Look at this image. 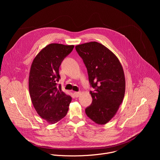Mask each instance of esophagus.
<instances>
[{
	"label": "esophagus",
	"instance_id": "34e87169",
	"mask_svg": "<svg viewBox=\"0 0 160 160\" xmlns=\"http://www.w3.org/2000/svg\"><path fill=\"white\" fill-rule=\"evenodd\" d=\"M80 92H74V96H75V97H76V98H78L80 95Z\"/></svg>",
	"mask_w": 160,
	"mask_h": 160
}]
</instances>
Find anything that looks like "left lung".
<instances>
[{
  "mask_svg": "<svg viewBox=\"0 0 160 160\" xmlns=\"http://www.w3.org/2000/svg\"><path fill=\"white\" fill-rule=\"evenodd\" d=\"M87 68L92 102L85 113L95 123L104 125L117 113L125 91L123 68L117 57L101 43L91 42L75 47Z\"/></svg>",
  "mask_w": 160,
  "mask_h": 160,
  "instance_id": "8db88e82",
  "label": "left lung"
}]
</instances>
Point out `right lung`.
Listing matches in <instances>:
<instances>
[{"label": "right lung", "mask_w": 160, "mask_h": 160, "mask_svg": "<svg viewBox=\"0 0 160 160\" xmlns=\"http://www.w3.org/2000/svg\"><path fill=\"white\" fill-rule=\"evenodd\" d=\"M74 45L51 43L34 59L29 76V92L37 113L49 123H55L67 114L72 98L64 94L60 84L59 68Z\"/></svg>", "instance_id": "1"}]
</instances>
